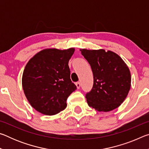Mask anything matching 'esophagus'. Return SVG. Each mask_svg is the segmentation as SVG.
<instances>
[{
  "label": "esophagus",
  "mask_w": 149,
  "mask_h": 149,
  "mask_svg": "<svg viewBox=\"0 0 149 149\" xmlns=\"http://www.w3.org/2000/svg\"><path fill=\"white\" fill-rule=\"evenodd\" d=\"M75 85H76L77 89H79V88H80V83H79V82H77V83H75Z\"/></svg>",
  "instance_id": "obj_1"
}]
</instances>
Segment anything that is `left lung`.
<instances>
[{"mask_svg": "<svg viewBox=\"0 0 149 149\" xmlns=\"http://www.w3.org/2000/svg\"><path fill=\"white\" fill-rule=\"evenodd\" d=\"M91 67L93 87L86 94L90 107L110 112L122 104L131 88V73L125 62L115 52L104 49H80Z\"/></svg>", "mask_w": 149, "mask_h": 149, "instance_id": "1", "label": "left lung"}]
</instances>
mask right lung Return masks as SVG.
<instances>
[{
	"label": "right lung",
	"instance_id": "1",
	"mask_svg": "<svg viewBox=\"0 0 149 149\" xmlns=\"http://www.w3.org/2000/svg\"><path fill=\"white\" fill-rule=\"evenodd\" d=\"M74 48L45 49L35 54L22 75L24 94L31 107L47 116L66 108V100L76 86L70 79L68 66Z\"/></svg>",
	"mask_w": 149,
	"mask_h": 149
}]
</instances>
